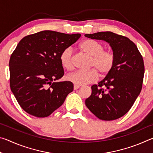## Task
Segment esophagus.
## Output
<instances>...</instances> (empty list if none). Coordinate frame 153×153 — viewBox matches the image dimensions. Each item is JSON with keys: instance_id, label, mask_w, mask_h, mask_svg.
I'll use <instances>...</instances> for the list:
<instances>
[{"instance_id": "obj_1", "label": "esophagus", "mask_w": 153, "mask_h": 153, "mask_svg": "<svg viewBox=\"0 0 153 153\" xmlns=\"http://www.w3.org/2000/svg\"><path fill=\"white\" fill-rule=\"evenodd\" d=\"M74 88L75 90H77L78 88H79V86H77V85H74Z\"/></svg>"}]
</instances>
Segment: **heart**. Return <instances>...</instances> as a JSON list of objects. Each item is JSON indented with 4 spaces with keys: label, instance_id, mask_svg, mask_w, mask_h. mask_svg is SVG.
<instances>
[{
    "label": "heart",
    "instance_id": "1",
    "mask_svg": "<svg viewBox=\"0 0 153 153\" xmlns=\"http://www.w3.org/2000/svg\"><path fill=\"white\" fill-rule=\"evenodd\" d=\"M79 48L86 55L91 57L88 71H76L67 76V79L77 86L88 84L97 81L98 75L104 77L109 73L115 64V57L112 52L105 51L102 43L92 39H86L79 44ZM73 52L71 48L62 51L60 62L62 67L67 70H71L74 67Z\"/></svg>",
    "mask_w": 153,
    "mask_h": 153
}]
</instances>
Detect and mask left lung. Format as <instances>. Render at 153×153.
<instances>
[{
	"label": "left lung",
	"instance_id": "8db88e82",
	"mask_svg": "<svg viewBox=\"0 0 153 153\" xmlns=\"http://www.w3.org/2000/svg\"><path fill=\"white\" fill-rule=\"evenodd\" d=\"M108 42L115 55L113 69L102 81L91 87L85 104L101 120H117L128 112L141 92L144 74L143 58L136 45L126 36L111 32L85 34Z\"/></svg>",
	"mask_w": 153,
	"mask_h": 153
}]
</instances>
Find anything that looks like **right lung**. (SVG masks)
<instances>
[{
  "instance_id": "right-lung-1",
  "label": "right lung",
  "mask_w": 153,
  "mask_h": 153,
  "mask_svg": "<svg viewBox=\"0 0 153 153\" xmlns=\"http://www.w3.org/2000/svg\"><path fill=\"white\" fill-rule=\"evenodd\" d=\"M80 36L45 30L25 36L18 43L9 60L10 87L25 112L48 117L73 91L72 82H56L64 75L59 58Z\"/></svg>"
}]
</instances>
